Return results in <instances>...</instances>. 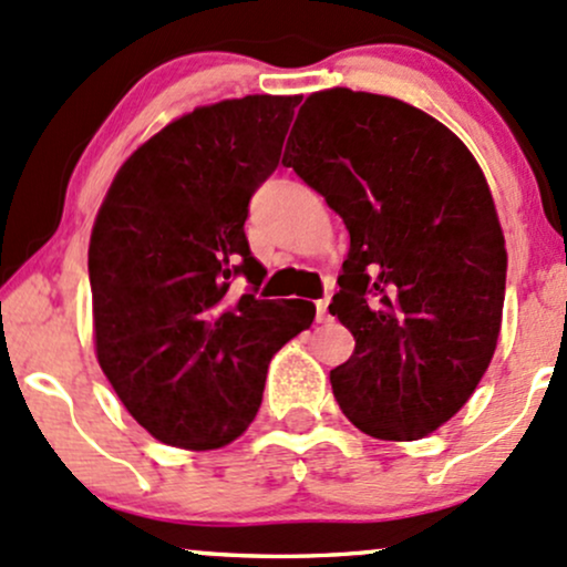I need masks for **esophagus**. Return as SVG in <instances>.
Listing matches in <instances>:
<instances>
[{
	"label": "esophagus",
	"instance_id": "esophagus-1",
	"mask_svg": "<svg viewBox=\"0 0 567 567\" xmlns=\"http://www.w3.org/2000/svg\"><path fill=\"white\" fill-rule=\"evenodd\" d=\"M316 321H318V323L332 321V316H329V300H327V297L316 302Z\"/></svg>",
	"mask_w": 567,
	"mask_h": 567
}]
</instances>
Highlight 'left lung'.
Masks as SVG:
<instances>
[{"label": "left lung", "instance_id": "8db88e82", "mask_svg": "<svg viewBox=\"0 0 567 567\" xmlns=\"http://www.w3.org/2000/svg\"><path fill=\"white\" fill-rule=\"evenodd\" d=\"M284 165L351 235L329 305L355 340L329 372L337 404L374 439L429 436L468 402L501 332L506 249L480 163L431 114L332 87L305 99Z\"/></svg>", "mask_w": 567, "mask_h": 567}]
</instances>
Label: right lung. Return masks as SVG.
<instances>
[{"label": "right lung", "instance_id": "add662e5", "mask_svg": "<svg viewBox=\"0 0 567 567\" xmlns=\"http://www.w3.org/2000/svg\"><path fill=\"white\" fill-rule=\"evenodd\" d=\"M300 95L198 106L123 163L87 249L95 355L125 410L163 444L216 450L249 429L267 364L316 305L259 300L244 225L281 161ZM252 284L229 291L233 277Z\"/></svg>", "mask_w": 567, "mask_h": 567}]
</instances>
